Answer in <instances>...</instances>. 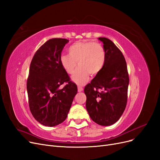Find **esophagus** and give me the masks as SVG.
<instances>
[{"label": "esophagus", "instance_id": "obj_1", "mask_svg": "<svg viewBox=\"0 0 160 160\" xmlns=\"http://www.w3.org/2000/svg\"><path fill=\"white\" fill-rule=\"evenodd\" d=\"M78 91L79 92H81V91H82V90H83V88H82L81 86H78Z\"/></svg>", "mask_w": 160, "mask_h": 160}]
</instances>
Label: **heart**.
<instances>
[{
  "mask_svg": "<svg viewBox=\"0 0 160 160\" xmlns=\"http://www.w3.org/2000/svg\"><path fill=\"white\" fill-rule=\"evenodd\" d=\"M68 54H63L59 58L63 69L68 74L75 72L77 65L79 68L73 76L76 83L82 85L89 79V74L95 75L103 68L105 62V52L98 43L92 42H79L68 48Z\"/></svg>",
  "mask_w": 160,
  "mask_h": 160,
  "instance_id": "1",
  "label": "heart"
}]
</instances>
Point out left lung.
I'll return each instance as SVG.
<instances>
[{
	"mask_svg": "<svg viewBox=\"0 0 160 160\" xmlns=\"http://www.w3.org/2000/svg\"><path fill=\"white\" fill-rule=\"evenodd\" d=\"M103 43L105 62L101 71L84 89L86 108L91 118L101 126H110L119 120L128 100L129 75L123 54L107 38Z\"/></svg>",
	"mask_w": 160,
	"mask_h": 160,
	"instance_id": "left-lung-1",
	"label": "left lung"
}]
</instances>
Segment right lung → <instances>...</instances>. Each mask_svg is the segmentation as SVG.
I'll return each instance as SVG.
<instances>
[{"instance_id":"add662e5","label":"right lung","mask_w":160,"mask_h":160,"mask_svg":"<svg viewBox=\"0 0 160 160\" xmlns=\"http://www.w3.org/2000/svg\"><path fill=\"white\" fill-rule=\"evenodd\" d=\"M68 42L65 38L48 40L36 51L30 63L27 79L30 110L38 122L46 126L63 122L78 92V87L59 61ZM64 82L66 85L61 89Z\"/></svg>"}]
</instances>
